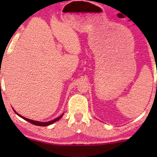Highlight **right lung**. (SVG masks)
I'll return each instance as SVG.
<instances>
[{
    "label": "right lung",
    "mask_w": 157,
    "mask_h": 157,
    "mask_svg": "<svg viewBox=\"0 0 157 157\" xmlns=\"http://www.w3.org/2000/svg\"><path fill=\"white\" fill-rule=\"evenodd\" d=\"M13 109V111H15L16 114L18 115V116L20 117H21L22 119H23V120H26V121H27V122H30V123L33 124V125H37V126H48V125H52V123H54V122H55L58 121V120H60V119L61 117H62L63 116V114H64V113H63V114H61L60 117H58L55 118V120H51V121H48V122H39V121H35V120H30V119H28V118L24 117L21 116V114H19L18 113L16 112L15 109Z\"/></svg>",
    "instance_id": "1"
}]
</instances>
